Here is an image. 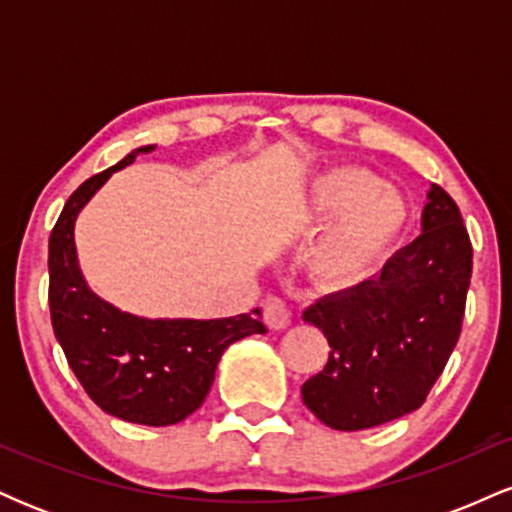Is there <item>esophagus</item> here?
I'll use <instances>...</instances> for the list:
<instances>
[{
	"mask_svg": "<svg viewBox=\"0 0 512 512\" xmlns=\"http://www.w3.org/2000/svg\"><path fill=\"white\" fill-rule=\"evenodd\" d=\"M262 320L269 330H284V327L291 325V310L286 305L284 298L269 296L267 301L262 303Z\"/></svg>",
	"mask_w": 512,
	"mask_h": 512,
	"instance_id": "esophagus-1",
	"label": "esophagus"
}]
</instances>
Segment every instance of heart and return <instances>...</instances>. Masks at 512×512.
Instances as JSON below:
<instances>
[{
  "instance_id": "heart-1",
  "label": "heart",
  "mask_w": 512,
  "mask_h": 512,
  "mask_svg": "<svg viewBox=\"0 0 512 512\" xmlns=\"http://www.w3.org/2000/svg\"><path fill=\"white\" fill-rule=\"evenodd\" d=\"M308 211L317 221L334 216L308 252V272L325 291L354 289L370 279L407 221L397 192L358 166L325 170L310 190Z\"/></svg>"
}]
</instances>
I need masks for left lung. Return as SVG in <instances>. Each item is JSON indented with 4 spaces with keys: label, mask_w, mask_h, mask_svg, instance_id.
I'll return each mask as SVG.
<instances>
[{
    "label": "left lung",
    "mask_w": 512,
    "mask_h": 512,
    "mask_svg": "<svg viewBox=\"0 0 512 512\" xmlns=\"http://www.w3.org/2000/svg\"><path fill=\"white\" fill-rule=\"evenodd\" d=\"M421 223L424 233L395 252L380 276L303 313L332 349L301 390L325 426L363 431L419 409L460 339L472 240L440 185L428 192Z\"/></svg>",
    "instance_id": "obj_1"
}]
</instances>
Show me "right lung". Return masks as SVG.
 Wrapping results in <instances>:
<instances>
[{
  "label": "right lung",
  "mask_w": 512,
  "mask_h": 512,
  "mask_svg": "<svg viewBox=\"0 0 512 512\" xmlns=\"http://www.w3.org/2000/svg\"><path fill=\"white\" fill-rule=\"evenodd\" d=\"M88 178L64 204L50 233V317L76 380L103 411L144 426H170L202 407L223 351L250 334H264L260 310L221 320H144L101 301L76 262L74 221L115 170Z\"/></svg>",
  "instance_id": "right-lung-1"
}]
</instances>
